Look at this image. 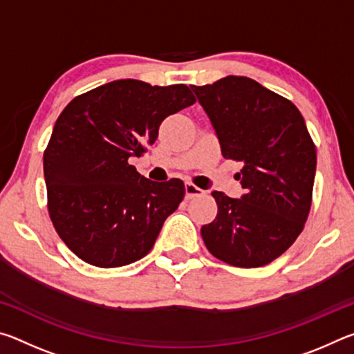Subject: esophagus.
Instances as JSON below:
<instances>
[{
    "instance_id": "esophagus-1",
    "label": "esophagus",
    "mask_w": 354,
    "mask_h": 354,
    "mask_svg": "<svg viewBox=\"0 0 354 354\" xmlns=\"http://www.w3.org/2000/svg\"><path fill=\"white\" fill-rule=\"evenodd\" d=\"M203 194H205V190H201L200 187H196L195 184L185 183V198H187V200L195 198V196H200Z\"/></svg>"
}]
</instances>
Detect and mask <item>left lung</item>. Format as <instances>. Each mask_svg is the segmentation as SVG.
Returning a JSON list of instances; mask_svg holds the SVG:
<instances>
[{
    "label": "left lung",
    "instance_id": "1",
    "mask_svg": "<svg viewBox=\"0 0 354 354\" xmlns=\"http://www.w3.org/2000/svg\"><path fill=\"white\" fill-rule=\"evenodd\" d=\"M225 159L243 162L245 192H212L218 212L201 227L207 250L234 267H262L303 231L317 167L314 142L297 106L245 76L192 86Z\"/></svg>",
    "mask_w": 354,
    "mask_h": 354
}]
</instances>
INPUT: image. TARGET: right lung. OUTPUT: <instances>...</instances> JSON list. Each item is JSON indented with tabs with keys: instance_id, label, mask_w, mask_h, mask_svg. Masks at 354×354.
Segmentation results:
<instances>
[{
	"instance_id": "1",
	"label": "right lung",
	"mask_w": 354,
	"mask_h": 354,
	"mask_svg": "<svg viewBox=\"0 0 354 354\" xmlns=\"http://www.w3.org/2000/svg\"><path fill=\"white\" fill-rule=\"evenodd\" d=\"M194 103L184 84L118 80L80 95L62 111L44 173L53 225L77 257L113 268L153 248L185 187L176 178L149 181L128 160L153 145L164 118Z\"/></svg>"
}]
</instances>
